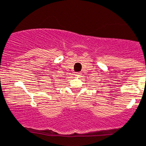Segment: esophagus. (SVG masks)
<instances>
[{"label": "esophagus", "mask_w": 146, "mask_h": 146, "mask_svg": "<svg viewBox=\"0 0 146 146\" xmlns=\"http://www.w3.org/2000/svg\"><path fill=\"white\" fill-rule=\"evenodd\" d=\"M81 75V72H77V73H76V74H75V76H80Z\"/></svg>", "instance_id": "esophagus-1"}]
</instances>
